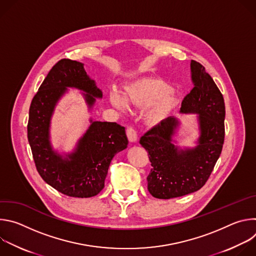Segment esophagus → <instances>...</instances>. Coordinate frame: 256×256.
<instances>
[{
    "instance_id": "esophagus-1",
    "label": "esophagus",
    "mask_w": 256,
    "mask_h": 256,
    "mask_svg": "<svg viewBox=\"0 0 256 256\" xmlns=\"http://www.w3.org/2000/svg\"><path fill=\"white\" fill-rule=\"evenodd\" d=\"M126 136L128 138V140L130 142H136L138 140V134L132 128H126Z\"/></svg>"
}]
</instances>
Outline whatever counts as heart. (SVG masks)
<instances>
[{"label":"heart","mask_w":256,"mask_h":256,"mask_svg":"<svg viewBox=\"0 0 256 256\" xmlns=\"http://www.w3.org/2000/svg\"><path fill=\"white\" fill-rule=\"evenodd\" d=\"M109 100L114 107L126 112L128 105L144 108V120L150 126L162 124L179 104L177 92L168 83L157 78H144L130 84L124 94L112 91Z\"/></svg>","instance_id":"1"}]
</instances>
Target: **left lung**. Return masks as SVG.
<instances>
[{
	"label": "left lung",
	"instance_id": "left-lung-1",
	"mask_svg": "<svg viewBox=\"0 0 256 256\" xmlns=\"http://www.w3.org/2000/svg\"><path fill=\"white\" fill-rule=\"evenodd\" d=\"M194 89L181 103V114H196L198 136L192 147L179 146L181 122L169 116L144 134L140 144L148 151L152 170L148 190L156 198L169 200L202 188L221 155L225 136V102L222 93L200 62L192 60Z\"/></svg>",
	"mask_w": 256,
	"mask_h": 256
}]
</instances>
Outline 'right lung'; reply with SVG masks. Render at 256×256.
<instances>
[{"mask_svg": "<svg viewBox=\"0 0 256 256\" xmlns=\"http://www.w3.org/2000/svg\"><path fill=\"white\" fill-rule=\"evenodd\" d=\"M70 88L81 91L89 112L96 99H102V91L86 72L84 64L62 60L50 70L32 99L27 136L36 169L48 186L68 196L91 198L103 190L112 158L126 149L128 140L124 126L90 118L89 128L70 152L54 148L52 116Z\"/></svg>", "mask_w": 256, "mask_h": 256, "instance_id": "obj_1", "label": "right lung"}]
</instances>
